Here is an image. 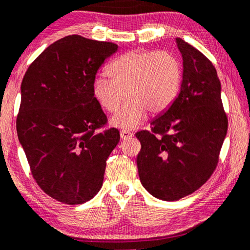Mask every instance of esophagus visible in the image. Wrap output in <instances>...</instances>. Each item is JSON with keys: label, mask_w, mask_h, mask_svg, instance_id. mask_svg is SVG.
I'll return each mask as SVG.
<instances>
[{"label": "esophagus", "mask_w": 250, "mask_h": 250, "mask_svg": "<svg viewBox=\"0 0 250 250\" xmlns=\"http://www.w3.org/2000/svg\"><path fill=\"white\" fill-rule=\"evenodd\" d=\"M120 137L121 139H126V138L132 137V133L128 131V130H122V131H120Z\"/></svg>", "instance_id": "obj_1"}]
</instances>
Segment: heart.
<instances>
[{
	"mask_svg": "<svg viewBox=\"0 0 250 250\" xmlns=\"http://www.w3.org/2000/svg\"><path fill=\"white\" fill-rule=\"evenodd\" d=\"M109 77L98 76L92 92L106 112L118 111L125 96L128 101L111 119L121 129H135L147 115L168 109L177 98L183 81V64L170 51L131 50L109 67Z\"/></svg>",
	"mask_w": 250,
	"mask_h": 250,
	"instance_id": "heart-1",
	"label": "heart"
}]
</instances>
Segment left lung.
<instances>
[{
	"label": "left lung",
	"mask_w": 250,
	"mask_h": 250,
	"mask_svg": "<svg viewBox=\"0 0 250 250\" xmlns=\"http://www.w3.org/2000/svg\"><path fill=\"white\" fill-rule=\"evenodd\" d=\"M176 44L183 59L180 93L151 121V132L136 133L141 144L137 156L140 182L163 201L180 200L206 183L228 129L214 66L185 40L176 38Z\"/></svg>",
	"instance_id": "obj_1"
}]
</instances>
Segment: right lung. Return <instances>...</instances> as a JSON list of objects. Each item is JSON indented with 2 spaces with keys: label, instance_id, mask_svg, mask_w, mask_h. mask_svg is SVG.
I'll list each match as a JSON object with an SVG mask.
<instances>
[{
  "label": "right lung",
  "instance_id": "1",
  "mask_svg": "<svg viewBox=\"0 0 250 250\" xmlns=\"http://www.w3.org/2000/svg\"><path fill=\"white\" fill-rule=\"evenodd\" d=\"M118 44L67 36L29 66L21 83L17 131L40 188L66 204H82L101 189L106 159L120 140L103 129L106 117L92 92L100 67Z\"/></svg>",
  "mask_w": 250,
  "mask_h": 250
}]
</instances>
